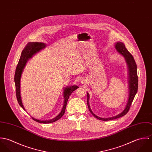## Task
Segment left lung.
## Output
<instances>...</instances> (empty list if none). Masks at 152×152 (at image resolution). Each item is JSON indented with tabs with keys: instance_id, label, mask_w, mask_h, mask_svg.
I'll list each match as a JSON object with an SVG mask.
<instances>
[{
	"instance_id": "left-lung-1",
	"label": "left lung",
	"mask_w": 152,
	"mask_h": 152,
	"mask_svg": "<svg viewBox=\"0 0 152 152\" xmlns=\"http://www.w3.org/2000/svg\"><path fill=\"white\" fill-rule=\"evenodd\" d=\"M115 48L116 51L121 54L122 56H123L125 60V61L126 63V64L128 66V86H129V96L128 102L126 104V105L124 110L120 113L119 114L117 115L116 116L110 117V118H101L98 116H96L91 110L90 108V105L89 104V94L87 92V105L88 107V109L90 111V112L98 119L101 120V121H110L113 119H115L119 118H121L122 116H124L129 111L130 108V105L132 103V101L137 92V88H138V77H137V65L136 64V62L134 60L133 57L128 51V50L125 47L124 44L120 42H118L115 43Z\"/></svg>"
}]
</instances>
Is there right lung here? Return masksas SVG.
<instances>
[{
  "instance_id": "1",
  "label": "right lung",
  "mask_w": 152,
  "mask_h": 152,
  "mask_svg": "<svg viewBox=\"0 0 152 152\" xmlns=\"http://www.w3.org/2000/svg\"><path fill=\"white\" fill-rule=\"evenodd\" d=\"M47 44L41 43V42H29L26 45L25 48L22 51V54L20 56V58L19 59L18 64L17 65L16 72L15 74V83L16 86V97L20 105V106L25 111L26 109L24 108L23 103H22V98L20 95V79L22 76V72L23 71V69L26 65V63H27L28 60L32 58L33 56L37 53L39 51H41L42 50L44 49L46 47ZM79 87L77 86H68L64 88L63 91V96H64V104L63 108L61 109L60 113L54 118L50 119V120H45V121H41L39 119H37L33 117L32 118L35 121L41 123V124H50L53 123L54 122L57 121L59 119H60L63 115L65 113V108L67 104L68 99L71 94V93L74 91L75 89L78 88Z\"/></svg>"
}]
</instances>
